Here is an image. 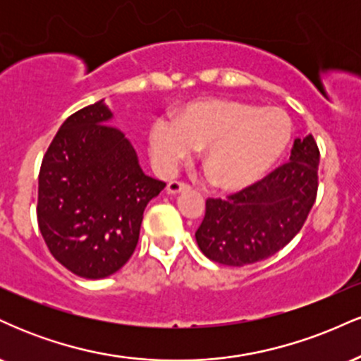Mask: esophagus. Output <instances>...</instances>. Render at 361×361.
Instances as JSON below:
<instances>
[{"label": "esophagus", "instance_id": "esophagus-1", "mask_svg": "<svg viewBox=\"0 0 361 361\" xmlns=\"http://www.w3.org/2000/svg\"><path fill=\"white\" fill-rule=\"evenodd\" d=\"M166 190H168V193L176 195V193L185 192V190H190V185L183 183V181H169Z\"/></svg>", "mask_w": 361, "mask_h": 361}]
</instances>
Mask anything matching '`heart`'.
<instances>
[{
    "instance_id": "1",
    "label": "heart",
    "mask_w": 361,
    "mask_h": 361,
    "mask_svg": "<svg viewBox=\"0 0 361 361\" xmlns=\"http://www.w3.org/2000/svg\"><path fill=\"white\" fill-rule=\"evenodd\" d=\"M290 134V120L279 109L214 98L188 103L175 118H156L149 130V149L156 166L173 173L205 147V166L215 183L239 190L280 159Z\"/></svg>"
}]
</instances>
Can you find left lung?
<instances>
[{
	"label": "left lung",
	"mask_w": 361,
	"mask_h": 361,
	"mask_svg": "<svg viewBox=\"0 0 361 361\" xmlns=\"http://www.w3.org/2000/svg\"><path fill=\"white\" fill-rule=\"evenodd\" d=\"M319 147L312 134L293 140L290 161L227 198H209L195 233L215 263L244 267L283 250L312 209L319 186Z\"/></svg>",
	"instance_id": "8db88e82"
}]
</instances>
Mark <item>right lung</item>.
Instances as JSON below:
<instances>
[{
	"mask_svg": "<svg viewBox=\"0 0 361 361\" xmlns=\"http://www.w3.org/2000/svg\"><path fill=\"white\" fill-rule=\"evenodd\" d=\"M105 103L62 123L39 173L37 222L49 251L82 279L114 275L139 241L144 209L166 186L144 175Z\"/></svg>",
	"mask_w": 361,
	"mask_h": 361,
	"instance_id": "1",
	"label": "right lung"
}]
</instances>
